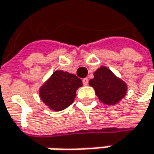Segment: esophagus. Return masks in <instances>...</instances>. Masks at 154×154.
<instances>
[{"label":"esophagus","mask_w":154,"mask_h":154,"mask_svg":"<svg viewBox=\"0 0 154 154\" xmlns=\"http://www.w3.org/2000/svg\"><path fill=\"white\" fill-rule=\"evenodd\" d=\"M82 82H83V85H84V86H87V85L88 84V78L83 79H82Z\"/></svg>","instance_id":"1"}]
</instances>
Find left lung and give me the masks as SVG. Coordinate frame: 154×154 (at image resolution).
Returning <instances> with one entry per match:
<instances>
[{"instance_id":"obj_1","label":"left lung","mask_w":154,"mask_h":154,"mask_svg":"<svg viewBox=\"0 0 154 154\" xmlns=\"http://www.w3.org/2000/svg\"><path fill=\"white\" fill-rule=\"evenodd\" d=\"M90 85L93 87L100 102L108 105L119 103L128 91L127 84L105 66L100 67L94 72V78L90 80Z\"/></svg>"}]
</instances>
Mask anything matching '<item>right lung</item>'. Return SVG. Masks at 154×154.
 <instances>
[{
    "label": "right lung",
    "mask_w": 154,
    "mask_h": 154,
    "mask_svg": "<svg viewBox=\"0 0 154 154\" xmlns=\"http://www.w3.org/2000/svg\"><path fill=\"white\" fill-rule=\"evenodd\" d=\"M81 86V79L75 75L58 70L40 88L39 96L47 106L58 112L74 103L75 91Z\"/></svg>",
    "instance_id": "obj_1"
}]
</instances>
